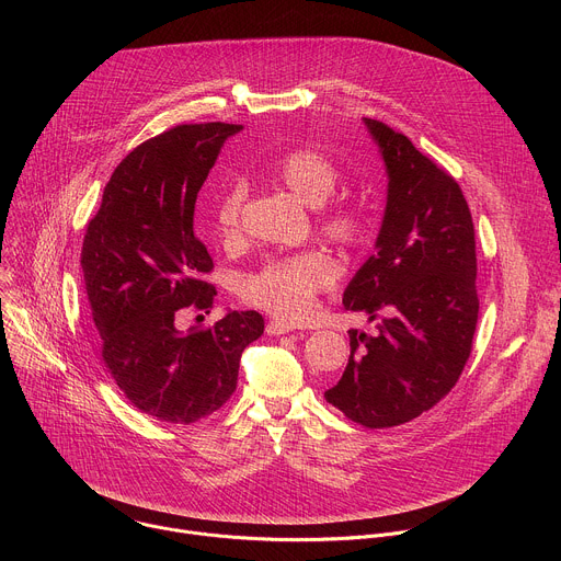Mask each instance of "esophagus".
Masks as SVG:
<instances>
[{"label":"esophagus","mask_w":561,"mask_h":561,"mask_svg":"<svg viewBox=\"0 0 561 561\" xmlns=\"http://www.w3.org/2000/svg\"><path fill=\"white\" fill-rule=\"evenodd\" d=\"M290 331H295V327L288 324V322H282V319H273V322L266 324V333L268 335H286Z\"/></svg>","instance_id":"34e87169"}]
</instances>
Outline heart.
<instances>
[{
  "instance_id": "b5f03b06",
  "label": "heart",
  "mask_w": 561,
  "mask_h": 561,
  "mask_svg": "<svg viewBox=\"0 0 561 561\" xmlns=\"http://www.w3.org/2000/svg\"><path fill=\"white\" fill-rule=\"evenodd\" d=\"M273 178L290 195L308 206H319L317 228L331 242L355 249L370 234V217L366 206L348 195H333L342 182V171L327 152L317 148H290L277 157ZM244 188L228 186L215 202L213 228L224 244L237 242L242 234ZM337 279V264L319 249H308L286 257H275L249 273L242 282V297L282 322H301L317 301V295L329 290Z\"/></svg>"
}]
</instances>
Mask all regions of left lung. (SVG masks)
<instances>
[{"mask_svg":"<svg viewBox=\"0 0 561 561\" xmlns=\"http://www.w3.org/2000/svg\"><path fill=\"white\" fill-rule=\"evenodd\" d=\"M388 199L377 253L344 293V308L379 319L375 335L348 331L351 357L327 402L366 428L407 424L457 383L477 327L474 226L455 178L379 119Z\"/></svg>","mask_w":561,"mask_h":561,"instance_id":"8db88e82","label":"left lung"}]
</instances>
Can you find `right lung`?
I'll list each match as a JSON object with an SVG mask.
<instances>
[{"label":"right lung","mask_w":561,"mask_h":561,"mask_svg":"<svg viewBox=\"0 0 561 561\" xmlns=\"http://www.w3.org/2000/svg\"><path fill=\"white\" fill-rule=\"evenodd\" d=\"M239 124H180L146 139L111 175L87 226L82 271L106 370L141 413L193 424L237 388L239 357L264 333L257 310L182 333L186 308L210 310L213 271L195 237L197 193Z\"/></svg>","instance_id":"add662e5"}]
</instances>
